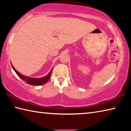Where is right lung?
I'll return each mask as SVG.
<instances>
[{"instance_id":"add662e5","label":"right lung","mask_w":131,"mask_h":131,"mask_svg":"<svg viewBox=\"0 0 131 131\" xmlns=\"http://www.w3.org/2000/svg\"><path fill=\"white\" fill-rule=\"evenodd\" d=\"M12 66L13 68V69H14V70L15 71V72L19 76V77H20L21 79H23V80L25 81L26 83L32 85H40L44 84L46 83H47V82L48 81V80H49L50 78L51 74V72L52 70V69L49 73H48L47 76L44 77H41V78H32V77H29L21 74L20 73H19L16 69H15L14 66L12 65Z\"/></svg>"}]
</instances>
